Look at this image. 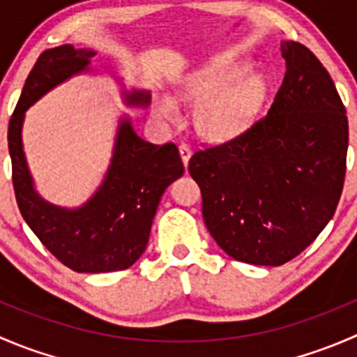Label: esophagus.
<instances>
[{
    "label": "esophagus",
    "instance_id": "34e87169",
    "mask_svg": "<svg viewBox=\"0 0 357 357\" xmlns=\"http://www.w3.org/2000/svg\"><path fill=\"white\" fill-rule=\"evenodd\" d=\"M179 155L183 158V164L188 165L190 157H192V150H190V146L186 145V143H181V145H179Z\"/></svg>",
    "mask_w": 357,
    "mask_h": 357
}]
</instances>
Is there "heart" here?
I'll return each instance as SVG.
<instances>
[{
    "instance_id": "1",
    "label": "heart",
    "mask_w": 357,
    "mask_h": 357,
    "mask_svg": "<svg viewBox=\"0 0 357 357\" xmlns=\"http://www.w3.org/2000/svg\"><path fill=\"white\" fill-rule=\"evenodd\" d=\"M240 70L242 63L215 59L200 67L179 88L183 102L195 103L201 100L193 110V126L202 138L208 142L235 138L252 124L261 109L266 95L264 81L257 74H242L233 79ZM153 114L174 122L179 119V107L174 100L158 96L153 102Z\"/></svg>"
}]
</instances>
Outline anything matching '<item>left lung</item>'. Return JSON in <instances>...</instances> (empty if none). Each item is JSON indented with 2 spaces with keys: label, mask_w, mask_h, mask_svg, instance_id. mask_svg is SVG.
Here are the masks:
<instances>
[{
  "label": "left lung",
  "mask_w": 357,
  "mask_h": 357,
  "mask_svg": "<svg viewBox=\"0 0 357 357\" xmlns=\"http://www.w3.org/2000/svg\"><path fill=\"white\" fill-rule=\"evenodd\" d=\"M264 117L221 145L199 150L188 171L219 247L240 262L282 266L323 231L340 200L349 122L328 70L295 41Z\"/></svg>",
  "instance_id": "obj_1"
}]
</instances>
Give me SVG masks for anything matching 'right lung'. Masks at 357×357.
I'll return each mask as SVG.
<instances>
[{"mask_svg": "<svg viewBox=\"0 0 357 357\" xmlns=\"http://www.w3.org/2000/svg\"><path fill=\"white\" fill-rule=\"evenodd\" d=\"M95 55L93 50H75L70 45L43 52L8 124L12 179L20 214L43 245L77 273L131 268L145 252L165 188L185 172L174 143L160 146L145 142L132 131L131 121L122 119L105 179L82 207H56L38 195L22 149L25 110L70 75L88 70ZM124 95L128 105L150 103L145 91Z\"/></svg>", "mask_w": 357, "mask_h": 357, "instance_id": "1", "label": "right lung"}]
</instances>
